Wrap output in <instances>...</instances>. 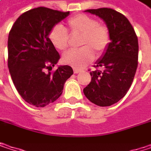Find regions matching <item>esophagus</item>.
I'll list each match as a JSON object with an SVG mask.
<instances>
[{
	"instance_id": "34e87169",
	"label": "esophagus",
	"mask_w": 151,
	"mask_h": 151,
	"mask_svg": "<svg viewBox=\"0 0 151 151\" xmlns=\"http://www.w3.org/2000/svg\"><path fill=\"white\" fill-rule=\"evenodd\" d=\"M73 72H74V73H81V70L80 69H77V68H74V70H73Z\"/></svg>"
}]
</instances>
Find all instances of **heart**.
<instances>
[{"mask_svg":"<svg viewBox=\"0 0 151 151\" xmlns=\"http://www.w3.org/2000/svg\"><path fill=\"white\" fill-rule=\"evenodd\" d=\"M67 26L73 36L81 37L78 50H70L63 55L65 64L74 68H83L94 59V52L104 54L111 43L109 27L91 15L78 14L67 20ZM51 44L59 50H65L70 45V36L62 25H55L49 32Z\"/></svg>","mask_w":151,"mask_h":151,"instance_id":"b5f03b06","label":"heart"}]
</instances>
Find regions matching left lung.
Instances as JSON below:
<instances>
[{
	"instance_id": "left-lung-1",
	"label": "left lung",
	"mask_w": 151,
	"mask_h": 151,
	"mask_svg": "<svg viewBox=\"0 0 151 151\" xmlns=\"http://www.w3.org/2000/svg\"><path fill=\"white\" fill-rule=\"evenodd\" d=\"M109 27L111 43L103 58L90 72L91 82L84 88L86 97L95 105L108 106L118 102L131 86L138 65V39L127 17L112 9H87Z\"/></svg>"
}]
</instances>
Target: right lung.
Instances as JSON below:
<instances>
[{
  "mask_svg": "<svg viewBox=\"0 0 151 151\" xmlns=\"http://www.w3.org/2000/svg\"><path fill=\"white\" fill-rule=\"evenodd\" d=\"M69 13L45 7L32 9L20 15L9 31L10 75L21 97L35 106L44 107L58 100L65 81L73 73L69 65L50 72L60 55L51 44L49 32Z\"/></svg>",
  "mask_w": 151,
  "mask_h": 151,
  "instance_id": "right-lung-1",
  "label": "right lung"
}]
</instances>
